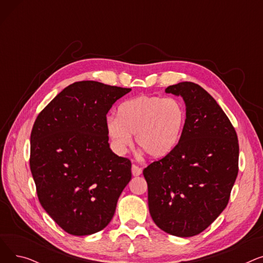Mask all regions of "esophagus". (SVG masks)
<instances>
[{"label":"esophagus","instance_id":"esophagus-1","mask_svg":"<svg viewBox=\"0 0 263 263\" xmlns=\"http://www.w3.org/2000/svg\"><path fill=\"white\" fill-rule=\"evenodd\" d=\"M142 172H143V170L141 167L137 166V165H135V164L132 165V175L133 176H135V177L136 176H140L142 174Z\"/></svg>","mask_w":263,"mask_h":263}]
</instances>
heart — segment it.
I'll use <instances>...</instances> for the list:
<instances>
[{"label":"heart","mask_w":263,"mask_h":263,"mask_svg":"<svg viewBox=\"0 0 263 263\" xmlns=\"http://www.w3.org/2000/svg\"><path fill=\"white\" fill-rule=\"evenodd\" d=\"M185 120V107L180 100L139 96L119 105L117 118L106 119V130L119 153L131 145V134H135L136 143L144 153L160 159L176 148Z\"/></svg>","instance_id":"heart-1"}]
</instances>
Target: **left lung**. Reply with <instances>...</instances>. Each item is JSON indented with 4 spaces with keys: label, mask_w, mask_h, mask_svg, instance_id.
I'll return each mask as SVG.
<instances>
[{
    "label": "left lung",
    "mask_w": 263,
    "mask_h": 263,
    "mask_svg": "<svg viewBox=\"0 0 263 263\" xmlns=\"http://www.w3.org/2000/svg\"><path fill=\"white\" fill-rule=\"evenodd\" d=\"M165 92L183 98L185 126L172 153L143 174L156 225L187 238L208 228L226 208L239 172L238 136L224 110L198 84L181 82Z\"/></svg>",
    "instance_id": "left-lung-1"
}]
</instances>
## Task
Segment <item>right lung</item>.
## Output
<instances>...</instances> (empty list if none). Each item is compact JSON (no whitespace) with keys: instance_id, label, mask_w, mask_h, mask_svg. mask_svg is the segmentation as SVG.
Here are the masks:
<instances>
[{"instance_id":"1","label":"right lung","mask_w":263,"mask_h":263,"mask_svg":"<svg viewBox=\"0 0 263 263\" xmlns=\"http://www.w3.org/2000/svg\"><path fill=\"white\" fill-rule=\"evenodd\" d=\"M131 88L81 81L39 113L30 166L38 199L62 229L88 236L105 228L131 180V162L109 148L106 114Z\"/></svg>"}]
</instances>
